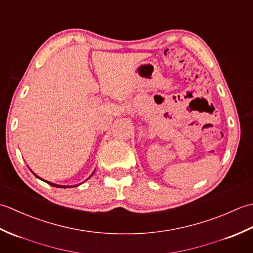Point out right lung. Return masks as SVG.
<instances>
[{
  "label": "right lung",
  "instance_id": "add662e5",
  "mask_svg": "<svg viewBox=\"0 0 253 253\" xmlns=\"http://www.w3.org/2000/svg\"><path fill=\"white\" fill-rule=\"evenodd\" d=\"M32 171V170H31ZM32 173H34V171H32ZM93 173H94V171H93ZM93 173H92V175H93ZM34 175L36 176V177H38V178H39V179H41V180H43V179H42V178H40V177L39 176H37L35 173H34ZM92 175H91V176H92ZM90 176V177H91ZM90 177H89V178H90ZM45 182H46V184H49V185H51V186H54V187H60V188H69V187H77L78 185H76V186H61V185H56V184H53V182H50V181H46V180H44Z\"/></svg>",
  "mask_w": 253,
  "mask_h": 253
}]
</instances>
